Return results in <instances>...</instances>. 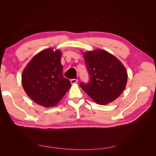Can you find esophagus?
Listing matches in <instances>:
<instances>
[{
  "instance_id": "esophagus-1",
  "label": "esophagus",
  "mask_w": 156,
  "mask_h": 156,
  "mask_svg": "<svg viewBox=\"0 0 156 156\" xmlns=\"http://www.w3.org/2000/svg\"><path fill=\"white\" fill-rule=\"evenodd\" d=\"M70 82L72 84H75V83H77L78 82V80L77 79H72L70 80Z\"/></svg>"
}]
</instances>
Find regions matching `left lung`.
I'll return each mask as SVG.
<instances>
[{
    "label": "left lung",
    "mask_w": 156,
    "mask_h": 156,
    "mask_svg": "<svg viewBox=\"0 0 156 156\" xmlns=\"http://www.w3.org/2000/svg\"><path fill=\"white\" fill-rule=\"evenodd\" d=\"M84 58L90 80L87 83H80L81 88L100 105L119 98L127 80V71L120 61L101 49L88 51Z\"/></svg>",
    "instance_id": "obj_1"
}]
</instances>
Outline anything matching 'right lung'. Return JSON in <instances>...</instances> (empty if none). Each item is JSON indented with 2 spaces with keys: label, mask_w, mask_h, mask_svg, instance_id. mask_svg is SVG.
Listing matches in <instances>:
<instances>
[{
  "label": "right lung",
  "mask_w": 156,
  "mask_h": 156,
  "mask_svg": "<svg viewBox=\"0 0 156 156\" xmlns=\"http://www.w3.org/2000/svg\"><path fill=\"white\" fill-rule=\"evenodd\" d=\"M61 53L48 49L37 54L22 73V85L32 100L45 107H54L71 87L62 74Z\"/></svg>",
  "instance_id": "1"
}]
</instances>
